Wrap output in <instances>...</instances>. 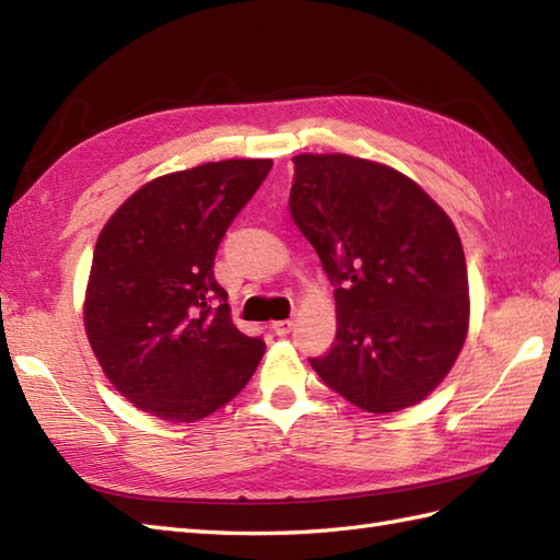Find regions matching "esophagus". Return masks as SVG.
Wrapping results in <instances>:
<instances>
[{
    "mask_svg": "<svg viewBox=\"0 0 560 560\" xmlns=\"http://www.w3.org/2000/svg\"><path fill=\"white\" fill-rule=\"evenodd\" d=\"M271 329H273V335L287 337L289 331L293 329V319H279V323H273V325H271Z\"/></svg>",
    "mask_w": 560,
    "mask_h": 560,
    "instance_id": "obj_1",
    "label": "esophagus"
}]
</instances>
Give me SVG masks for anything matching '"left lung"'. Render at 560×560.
Here are the masks:
<instances>
[{
  "label": "left lung",
  "instance_id": "left-lung-1",
  "mask_svg": "<svg viewBox=\"0 0 560 560\" xmlns=\"http://www.w3.org/2000/svg\"><path fill=\"white\" fill-rule=\"evenodd\" d=\"M291 217L335 287L337 339L311 359L371 413L413 407L443 383L469 327V281L447 213L407 175L347 153H301Z\"/></svg>",
  "mask_w": 560,
  "mask_h": 560
}]
</instances>
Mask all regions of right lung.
I'll list each match as a JSON object with an SVG mask.
<instances>
[{
    "label": "right lung",
    "mask_w": 560,
    "mask_h": 560,
    "mask_svg": "<svg viewBox=\"0 0 560 560\" xmlns=\"http://www.w3.org/2000/svg\"><path fill=\"white\" fill-rule=\"evenodd\" d=\"M269 171V159H231L156 177L101 231L83 325L103 373L137 409L195 423L253 377L265 341L233 325L213 259Z\"/></svg>",
    "instance_id": "right-lung-1"
}]
</instances>
